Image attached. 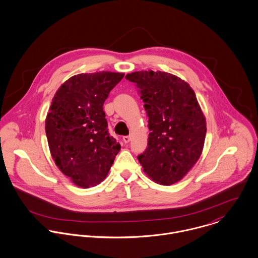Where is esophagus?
Wrapping results in <instances>:
<instances>
[{
  "label": "esophagus",
  "instance_id": "esophagus-1",
  "mask_svg": "<svg viewBox=\"0 0 258 258\" xmlns=\"http://www.w3.org/2000/svg\"><path fill=\"white\" fill-rule=\"evenodd\" d=\"M130 140H131V137H130V136H124V137H123L124 143H129Z\"/></svg>",
  "mask_w": 258,
  "mask_h": 258
}]
</instances>
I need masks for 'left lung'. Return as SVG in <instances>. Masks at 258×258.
Returning <instances> with one entry per match:
<instances>
[{
	"label": "left lung",
	"instance_id": "obj_1",
	"mask_svg": "<svg viewBox=\"0 0 258 258\" xmlns=\"http://www.w3.org/2000/svg\"><path fill=\"white\" fill-rule=\"evenodd\" d=\"M125 78L138 87L149 117L148 148L138 156L144 172L161 184L181 181L201 157L207 133L194 90L164 72H135Z\"/></svg>",
	"mask_w": 258,
	"mask_h": 258
}]
</instances>
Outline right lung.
Returning a JSON list of instances; mask_svg holds the SVG:
<instances>
[{"label": "right lung", "mask_w": 258, "mask_h": 258, "mask_svg": "<svg viewBox=\"0 0 258 258\" xmlns=\"http://www.w3.org/2000/svg\"><path fill=\"white\" fill-rule=\"evenodd\" d=\"M124 74L100 72L68 79L55 92L45 119L51 157L80 187L101 183L120 144L108 132L103 104Z\"/></svg>", "instance_id": "add662e5"}]
</instances>
